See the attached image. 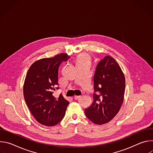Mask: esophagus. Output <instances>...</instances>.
I'll return each instance as SVG.
<instances>
[{
    "instance_id": "obj_1",
    "label": "esophagus",
    "mask_w": 153,
    "mask_h": 153,
    "mask_svg": "<svg viewBox=\"0 0 153 153\" xmlns=\"http://www.w3.org/2000/svg\"><path fill=\"white\" fill-rule=\"evenodd\" d=\"M80 97H81L80 96H74V99H76V100H77V99H78L79 98H80Z\"/></svg>"
}]
</instances>
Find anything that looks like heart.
Returning <instances> with one entry per match:
<instances>
[{
  "label": "heart",
  "instance_id": "heart-1",
  "mask_svg": "<svg viewBox=\"0 0 153 153\" xmlns=\"http://www.w3.org/2000/svg\"><path fill=\"white\" fill-rule=\"evenodd\" d=\"M91 62V57L87 53H82L80 54L76 59V64L79 63H88Z\"/></svg>",
  "mask_w": 153,
  "mask_h": 153
}]
</instances>
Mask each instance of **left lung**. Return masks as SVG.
I'll use <instances>...</instances> for the list:
<instances>
[{
	"label": "left lung",
	"instance_id": "8db88e82",
	"mask_svg": "<svg viewBox=\"0 0 153 153\" xmlns=\"http://www.w3.org/2000/svg\"><path fill=\"white\" fill-rule=\"evenodd\" d=\"M125 79L116 60L107 56L97 65L94 76L93 102L85 113L92 122L102 125L111 120L122 105Z\"/></svg>",
	"mask_w": 153,
	"mask_h": 153
}]
</instances>
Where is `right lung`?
Wrapping results in <instances>:
<instances>
[{
    "label": "right lung",
    "mask_w": 153,
    "mask_h": 153,
    "mask_svg": "<svg viewBox=\"0 0 153 153\" xmlns=\"http://www.w3.org/2000/svg\"><path fill=\"white\" fill-rule=\"evenodd\" d=\"M70 57L61 53L51 58L34 62L30 67L24 85V96L27 105L36 120L42 125L51 126L64 117L69 102L62 94L55 97L58 89V70L60 63Z\"/></svg>",
    "instance_id": "1"
}]
</instances>
